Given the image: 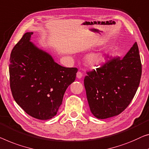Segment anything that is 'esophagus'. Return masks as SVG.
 <instances>
[{
	"label": "esophagus",
	"instance_id": "obj_1",
	"mask_svg": "<svg viewBox=\"0 0 149 149\" xmlns=\"http://www.w3.org/2000/svg\"><path fill=\"white\" fill-rule=\"evenodd\" d=\"M76 76L78 79H80L83 76V74H82V73L81 72H77V74H76Z\"/></svg>",
	"mask_w": 149,
	"mask_h": 149
}]
</instances>
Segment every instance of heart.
Here are the masks:
<instances>
[{
	"label": "heart",
	"mask_w": 149,
	"mask_h": 149,
	"mask_svg": "<svg viewBox=\"0 0 149 149\" xmlns=\"http://www.w3.org/2000/svg\"><path fill=\"white\" fill-rule=\"evenodd\" d=\"M86 63L92 67L100 65L104 60V56L101 53H92L86 57Z\"/></svg>",
	"instance_id": "obj_1"
}]
</instances>
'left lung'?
<instances>
[{"mask_svg":"<svg viewBox=\"0 0 149 149\" xmlns=\"http://www.w3.org/2000/svg\"><path fill=\"white\" fill-rule=\"evenodd\" d=\"M87 74L84 82L92 114L105 119L120 114L132 101L141 81L142 65L136 42L123 59H111Z\"/></svg>","mask_w":149,"mask_h":149,"instance_id":"obj_1","label":"left lung"}]
</instances>
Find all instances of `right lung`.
<instances>
[{"label": "right lung", "mask_w": 149, "mask_h": 149, "mask_svg": "<svg viewBox=\"0 0 149 149\" xmlns=\"http://www.w3.org/2000/svg\"><path fill=\"white\" fill-rule=\"evenodd\" d=\"M33 34L25 33L11 52L10 90L15 102L26 114L48 120L57 114L77 69L57 64L52 55L30 41Z\"/></svg>", "instance_id": "add662e5"}]
</instances>
